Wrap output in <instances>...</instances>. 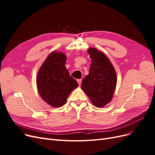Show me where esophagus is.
<instances>
[{
	"instance_id": "1",
	"label": "esophagus",
	"mask_w": 155,
	"mask_h": 155,
	"mask_svg": "<svg viewBox=\"0 0 155 155\" xmlns=\"http://www.w3.org/2000/svg\"><path fill=\"white\" fill-rule=\"evenodd\" d=\"M77 81H78L79 85H80L81 83V81H82V79H77Z\"/></svg>"
}]
</instances>
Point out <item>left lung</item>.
<instances>
[{
  "label": "left lung",
  "mask_w": 155,
  "mask_h": 155,
  "mask_svg": "<svg viewBox=\"0 0 155 155\" xmlns=\"http://www.w3.org/2000/svg\"><path fill=\"white\" fill-rule=\"evenodd\" d=\"M91 58L89 73L83 79L81 88L90 98L92 104L102 108L111 101L117 83L113 65L102 52L95 48L87 50Z\"/></svg>",
  "instance_id": "left-lung-1"
}]
</instances>
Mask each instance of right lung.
Masks as SVG:
<instances>
[{"instance_id":"obj_1","label":"right lung","mask_w":155,"mask_h":155,"mask_svg":"<svg viewBox=\"0 0 155 155\" xmlns=\"http://www.w3.org/2000/svg\"><path fill=\"white\" fill-rule=\"evenodd\" d=\"M67 56L60 51L50 53L37 76V87L41 97L53 107L63 106L71 92L78 87L76 79L65 67Z\"/></svg>"}]
</instances>
